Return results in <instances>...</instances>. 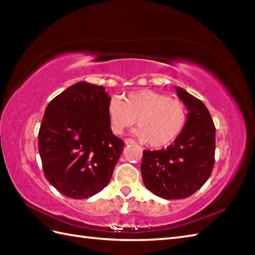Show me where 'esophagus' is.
I'll return each instance as SVG.
<instances>
[{"mask_svg": "<svg viewBox=\"0 0 255 255\" xmlns=\"http://www.w3.org/2000/svg\"><path fill=\"white\" fill-rule=\"evenodd\" d=\"M125 143L126 144H131V143H134V140L131 139V138H126L125 139Z\"/></svg>", "mask_w": 255, "mask_h": 255, "instance_id": "34e87169", "label": "esophagus"}]
</instances>
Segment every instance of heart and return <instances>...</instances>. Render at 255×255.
<instances>
[{
    "instance_id": "heart-1",
    "label": "heart",
    "mask_w": 255,
    "mask_h": 255,
    "mask_svg": "<svg viewBox=\"0 0 255 255\" xmlns=\"http://www.w3.org/2000/svg\"><path fill=\"white\" fill-rule=\"evenodd\" d=\"M107 114L112 131L116 134L132 127L138 119L136 136L154 148L174 141L187 121V110L182 101L152 90L130 92L124 101L113 97Z\"/></svg>"
}]
</instances>
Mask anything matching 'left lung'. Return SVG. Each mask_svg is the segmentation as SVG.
I'll return each mask as SVG.
<instances>
[{
  "label": "left lung",
  "instance_id": "left-lung-1",
  "mask_svg": "<svg viewBox=\"0 0 255 255\" xmlns=\"http://www.w3.org/2000/svg\"><path fill=\"white\" fill-rule=\"evenodd\" d=\"M187 107V121L173 144L143 150L141 174L145 187L165 199L187 198L208 180L215 164L216 128L204 103L176 88Z\"/></svg>",
  "mask_w": 255,
  "mask_h": 255
}]
</instances>
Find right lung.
<instances>
[{"instance_id":"right-lung-1","label":"right lung","mask_w":255,"mask_h":255,"mask_svg":"<svg viewBox=\"0 0 255 255\" xmlns=\"http://www.w3.org/2000/svg\"><path fill=\"white\" fill-rule=\"evenodd\" d=\"M103 86L78 82L46 107L38 133L44 174L74 199L93 196L110 183L124 149L113 134Z\"/></svg>"}]
</instances>
